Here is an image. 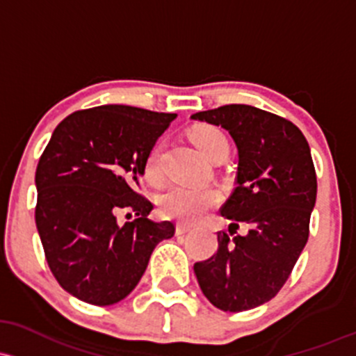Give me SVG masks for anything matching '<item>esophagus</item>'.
<instances>
[{"label": "esophagus", "instance_id": "esophagus-1", "mask_svg": "<svg viewBox=\"0 0 356 356\" xmlns=\"http://www.w3.org/2000/svg\"><path fill=\"white\" fill-rule=\"evenodd\" d=\"M191 229H193V226L184 225V222H177V225H175V233H177V235H186Z\"/></svg>", "mask_w": 356, "mask_h": 356}]
</instances>
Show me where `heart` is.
Segmentation results:
<instances>
[{"label": "heart", "mask_w": 356, "mask_h": 356, "mask_svg": "<svg viewBox=\"0 0 356 356\" xmlns=\"http://www.w3.org/2000/svg\"><path fill=\"white\" fill-rule=\"evenodd\" d=\"M191 138L199 150L211 160L221 154L228 155V138L220 128L211 127V124H199L193 128ZM160 157H162V143H157L148 152L145 163H143V174L152 184L162 181L163 172ZM218 202H220V193L214 187L172 184L159 196V211L162 216L170 218V220L194 222Z\"/></svg>", "instance_id": "obj_1"}]
</instances>
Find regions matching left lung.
I'll use <instances>...</instances> for the list:
<instances>
[{
  "label": "left lung",
  "mask_w": 356,
  "mask_h": 356,
  "mask_svg": "<svg viewBox=\"0 0 356 356\" xmlns=\"http://www.w3.org/2000/svg\"><path fill=\"white\" fill-rule=\"evenodd\" d=\"M221 127L238 150L236 187L221 208L249 232L218 233V252L194 264L202 294L218 309L241 312L261 306L282 289L309 236L316 204L311 148L294 123L248 104H226L191 116Z\"/></svg>",
  "instance_id": "8db88e82"
}]
</instances>
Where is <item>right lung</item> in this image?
<instances>
[{"mask_svg":"<svg viewBox=\"0 0 356 356\" xmlns=\"http://www.w3.org/2000/svg\"><path fill=\"white\" fill-rule=\"evenodd\" d=\"M175 113L104 104L62 120L35 172V222L50 270L64 291L95 306L127 298L152 252L174 236L170 221L135 191L148 152ZM124 209L134 222L120 225Z\"/></svg>","mask_w":356,"mask_h":356,"instance_id":"obj_1","label":"right lung"}]
</instances>
